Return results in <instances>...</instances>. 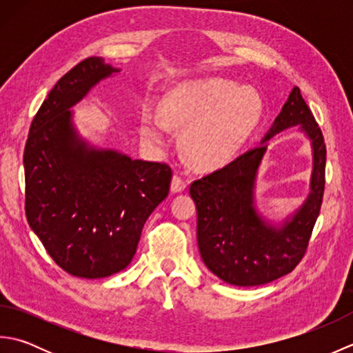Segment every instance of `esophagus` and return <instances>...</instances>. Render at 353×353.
I'll list each match as a JSON object with an SVG mask.
<instances>
[{
	"label": "esophagus",
	"mask_w": 353,
	"mask_h": 353,
	"mask_svg": "<svg viewBox=\"0 0 353 353\" xmlns=\"http://www.w3.org/2000/svg\"><path fill=\"white\" fill-rule=\"evenodd\" d=\"M186 185H188V182H186L182 176L174 174V177H172V181H171V191L181 192L186 188Z\"/></svg>",
	"instance_id": "1"
}]
</instances>
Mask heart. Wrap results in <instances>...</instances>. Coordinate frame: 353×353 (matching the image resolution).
<instances>
[{"label": "heart", "mask_w": 353, "mask_h": 353, "mask_svg": "<svg viewBox=\"0 0 353 353\" xmlns=\"http://www.w3.org/2000/svg\"><path fill=\"white\" fill-rule=\"evenodd\" d=\"M161 114L144 110L139 118L141 137L162 144L167 124L182 132V148L199 170L212 171L234 159L258 124L261 104L249 88L232 81L208 79L188 81L165 97Z\"/></svg>", "instance_id": "b5f03b06"}]
</instances>
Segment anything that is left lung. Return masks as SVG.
Masks as SVG:
<instances>
[{
    "mask_svg": "<svg viewBox=\"0 0 353 353\" xmlns=\"http://www.w3.org/2000/svg\"><path fill=\"white\" fill-rule=\"evenodd\" d=\"M301 123L314 150L312 192L299 212L276 230L257 215L252 185L265 142L283 128ZM326 145L301 89L294 88L258 147L238 156L211 174L194 181L191 197L197 206V243L206 267L236 287H256L291 273L308 250L325 191Z\"/></svg>",
    "mask_w": 353,
    "mask_h": 353,
    "instance_id": "obj_1",
    "label": "left lung"
}]
</instances>
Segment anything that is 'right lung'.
<instances>
[{"label":"right lung","mask_w":353,"mask_h":353,"mask_svg":"<svg viewBox=\"0 0 353 353\" xmlns=\"http://www.w3.org/2000/svg\"><path fill=\"white\" fill-rule=\"evenodd\" d=\"M118 70L86 57L59 79L30 125L26 215L66 273L100 279L130 264L141 232L168 196L171 167L95 150L77 139L70 108Z\"/></svg>","instance_id":"obj_1"}]
</instances>
